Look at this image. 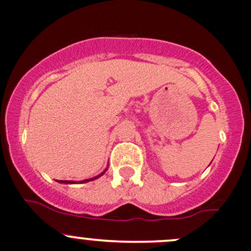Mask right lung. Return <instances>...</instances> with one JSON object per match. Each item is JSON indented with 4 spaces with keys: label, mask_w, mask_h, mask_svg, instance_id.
<instances>
[{
    "label": "right lung",
    "mask_w": 251,
    "mask_h": 251,
    "mask_svg": "<svg viewBox=\"0 0 251 251\" xmlns=\"http://www.w3.org/2000/svg\"><path fill=\"white\" fill-rule=\"evenodd\" d=\"M104 172H105V171H104ZM104 172H103V173H104ZM103 173H102V174H103ZM102 174H100V176H95V178H91V179H86V180H83V181H81V183H86V181L95 180V179H97V178H99V176H101ZM59 181H60V183H65V184H75V181H72V180H59Z\"/></svg>",
    "instance_id": "add662e5"
}]
</instances>
